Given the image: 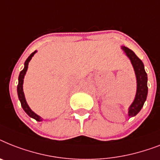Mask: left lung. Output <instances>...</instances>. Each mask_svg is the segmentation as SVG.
I'll use <instances>...</instances> for the list:
<instances>
[{
  "instance_id": "left-lung-1",
  "label": "left lung",
  "mask_w": 160,
  "mask_h": 160,
  "mask_svg": "<svg viewBox=\"0 0 160 160\" xmlns=\"http://www.w3.org/2000/svg\"><path fill=\"white\" fill-rule=\"evenodd\" d=\"M122 49L124 51L126 55L131 60V62L134 68L135 73H136V82H137L136 97L128 110V116L132 118V117L136 116V114L141 111L145 100H146L148 93V78L147 74L145 71L143 62L135 54L134 52L124 46L122 47Z\"/></svg>"
}]
</instances>
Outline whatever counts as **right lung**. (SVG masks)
<instances>
[{
  "mask_svg": "<svg viewBox=\"0 0 160 160\" xmlns=\"http://www.w3.org/2000/svg\"><path fill=\"white\" fill-rule=\"evenodd\" d=\"M37 51H34L33 52H32L30 54V56L27 58V60L24 62V69L20 71V73H19V84H18V86H17V92H18V97H19V99L20 101V103H21V106L23 108V109L24 110L26 113L28 114V116L30 117V118H33L38 122H41L42 121V118L41 117H39L38 115L33 112L32 110L30 109V108L28 107V103L26 102L25 100V97H24V91H23V83H24V76H25L26 71L28 70V62H30L31 58H33V56L34 55L35 53H36Z\"/></svg>",
  "mask_w": 160,
  "mask_h": 160,
  "instance_id": "obj_1",
  "label": "right lung"
}]
</instances>
